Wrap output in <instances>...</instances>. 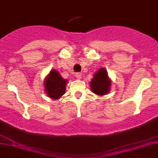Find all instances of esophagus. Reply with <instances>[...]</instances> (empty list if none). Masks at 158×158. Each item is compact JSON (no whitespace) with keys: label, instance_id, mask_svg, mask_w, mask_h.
I'll use <instances>...</instances> for the list:
<instances>
[{"label":"esophagus","instance_id":"esophagus-1","mask_svg":"<svg viewBox=\"0 0 158 158\" xmlns=\"http://www.w3.org/2000/svg\"><path fill=\"white\" fill-rule=\"evenodd\" d=\"M76 77L77 79H81V73H77Z\"/></svg>","mask_w":158,"mask_h":158}]
</instances>
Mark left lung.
I'll return each mask as SVG.
<instances>
[{
  "instance_id": "left-lung-1",
  "label": "left lung",
  "mask_w": 158,
  "mask_h": 158,
  "mask_svg": "<svg viewBox=\"0 0 158 158\" xmlns=\"http://www.w3.org/2000/svg\"><path fill=\"white\" fill-rule=\"evenodd\" d=\"M110 81L108 77L107 71L105 69H100L94 75L93 79L90 81L91 91L97 95H105L110 91Z\"/></svg>"
}]
</instances>
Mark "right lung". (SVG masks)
I'll use <instances>...</instances> for the list:
<instances>
[{
	"instance_id": "obj_1",
	"label": "right lung",
	"mask_w": 158,
	"mask_h": 158,
	"mask_svg": "<svg viewBox=\"0 0 158 158\" xmlns=\"http://www.w3.org/2000/svg\"><path fill=\"white\" fill-rule=\"evenodd\" d=\"M67 80L64 79L56 70H52L44 80V88L47 94L52 99H59L64 94Z\"/></svg>"
}]
</instances>
